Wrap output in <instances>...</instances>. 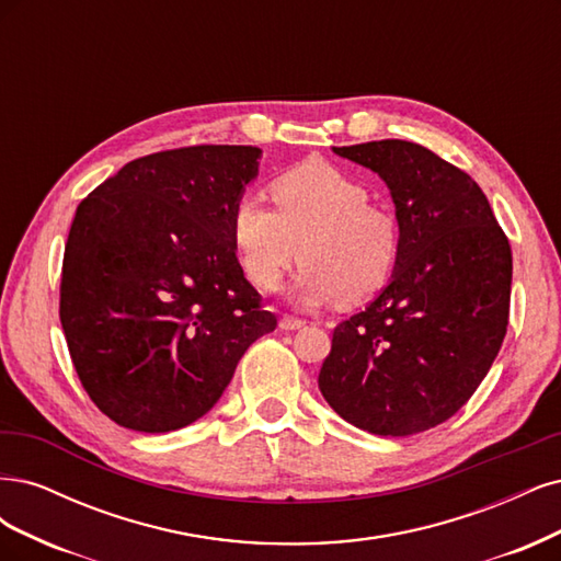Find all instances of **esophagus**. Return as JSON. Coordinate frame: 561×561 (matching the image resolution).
<instances>
[{"mask_svg": "<svg viewBox=\"0 0 561 561\" xmlns=\"http://www.w3.org/2000/svg\"><path fill=\"white\" fill-rule=\"evenodd\" d=\"M305 319H298V317H284L282 321H279V329L282 331H298V329H302L305 327Z\"/></svg>", "mask_w": 561, "mask_h": 561, "instance_id": "obj_1", "label": "esophagus"}]
</instances>
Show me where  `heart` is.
Returning <instances> with one entry per match:
<instances>
[{"label":"heart","mask_w":561,"mask_h":561,"mask_svg":"<svg viewBox=\"0 0 561 561\" xmlns=\"http://www.w3.org/2000/svg\"><path fill=\"white\" fill-rule=\"evenodd\" d=\"M275 209L240 197L228 216L244 277L275 291L300 256V305H358L391 282L403 234L396 216L370 203L368 188L327 160H307L270 182Z\"/></svg>","instance_id":"b5f03b06"}]
</instances>
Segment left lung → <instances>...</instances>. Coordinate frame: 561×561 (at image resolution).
Here are the masks:
<instances>
[{
  "mask_svg": "<svg viewBox=\"0 0 561 561\" xmlns=\"http://www.w3.org/2000/svg\"><path fill=\"white\" fill-rule=\"evenodd\" d=\"M385 179L403 249L387 288L333 329L319 389L342 420L412 436L449 420L508 327L513 254L480 186L414 141L333 147Z\"/></svg>",
  "mask_w": 561,
  "mask_h": 561,
  "instance_id": "obj_1",
  "label": "left lung"
}]
</instances>
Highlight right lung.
I'll return each instance as SVG.
<instances>
[{
    "instance_id": "obj_1",
    "label": "right lung",
    "mask_w": 561,
    "mask_h": 561,
    "mask_svg": "<svg viewBox=\"0 0 561 561\" xmlns=\"http://www.w3.org/2000/svg\"><path fill=\"white\" fill-rule=\"evenodd\" d=\"M259 156L228 144L151 153L77 207L60 321L85 393L118 426L165 433L201 420L251 342L277 329L228 230Z\"/></svg>"
}]
</instances>
